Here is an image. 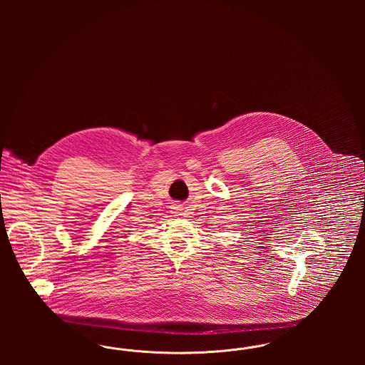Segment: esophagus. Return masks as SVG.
Returning a JSON list of instances; mask_svg holds the SVG:
<instances>
[{"label":"esophagus","mask_w":365,"mask_h":365,"mask_svg":"<svg viewBox=\"0 0 365 365\" xmlns=\"http://www.w3.org/2000/svg\"><path fill=\"white\" fill-rule=\"evenodd\" d=\"M174 213H176V215H178V213H180V208H179V207H175Z\"/></svg>","instance_id":"esophagus-1"}]
</instances>
